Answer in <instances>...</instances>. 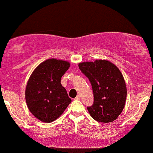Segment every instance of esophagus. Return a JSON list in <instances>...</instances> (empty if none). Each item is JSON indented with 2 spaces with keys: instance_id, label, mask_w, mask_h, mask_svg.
<instances>
[{
  "instance_id": "34e87169",
  "label": "esophagus",
  "mask_w": 153,
  "mask_h": 153,
  "mask_svg": "<svg viewBox=\"0 0 153 153\" xmlns=\"http://www.w3.org/2000/svg\"><path fill=\"white\" fill-rule=\"evenodd\" d=\"M80 99H81V96H80V95H78V96H76V98H75V100H80Z\"/></svg>"
}]
</instances>
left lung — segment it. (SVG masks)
Instances as JSON below:
<instances>
[{
	"instance_id": "8db88e82",
	"label": "left lung",
	"mask_w": 153,
	"mask_h": 153,
	"mask_svg": "<svg viewBox=\"0 0 153 153\" xmlns=\"http://www.w3.org/2000/svg\"><path fill=\"white\" fill-rule=\"evenodd\" d=\"M80 70L90 80L94 92V104L88 107L93 119L97 122H114L125 106L127 86L120 71L106 59L78 64Z\"/></svg>"
}]
</instances>
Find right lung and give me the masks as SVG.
I'll use <instances>...</instances> for the list:
<instances>
[{
	"label": "right lung",
	"mask_w": 153,
	"mask_h": 153,
	"mask_svg": "<svg viewBox=\"0 0 153 153\" xmlns=\"http://www.w3.org/2000/svg\"><path fill=\"white\" fill-rule=\"evenodd\" d=\"M69 62L48 59L32 72L26 86L28 108L41 122L50 123L62 114L71 99L61 84V78L69 69Z\"/></svg>",
	"instance_id": "add662e5"
}]
</instances>
